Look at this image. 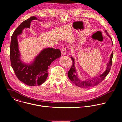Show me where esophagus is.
Returning a JSON list of instances; mask_svg holds the SVG:
<instances>
[{"label": "esophagus", "mask_w": 122, "mask_h": 122, "mask_svg": "<svg viewBox=\"0 0 122 122\" xmlns=\"http://www.w3.org/2000/svg\"><path fill=\"white\" fill-rule=\"evenodd\" d=\"M66 49L65 48H62L61 49V53H62V55L63 56V55H65L66 54Z\"/></svg>", "instance_id": "34e87169"}]
</instances>
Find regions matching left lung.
<instances>
[{
    "mask_svg": "<svg viewBox=\"0 0 122 122\" xmlns=\"http://www.w3.org/2000/svg\"><path fill=\"white\" fill-rule=\"evenodd\" d=\"M105 32L106 33L107 35L111 39L112 43L113 44L112 39L106 30H105ZM112 57H113V52L111 55V56L110 57V60L109 62L107 64L106 69L104 73H103L102 74L100 75L97 77L92 78L91 79H88L85 81H82L79 78V76L78 75L77 72L76 71V68L75 67L74 59L72 57H71L72 61V65L71 67V69H69V71H68L67 73L68 78L69 80H70L71 81H72L76 86L81 88H90V87H92L95 86L98 84L100 82H101L109 73L111 66H112Z\"/></svg>",
    "mask_w": 122,
    "mask_h": 122,
    "instance_id": "left-lung-1",
    "label": "left lung"
}]
</instances>
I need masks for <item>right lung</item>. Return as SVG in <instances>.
I'll return each mask as SVG.
<instances>
[{"mask_svg": "<svg viewBox=\"0 0 122 122\" xmlns=\"http://www.w3.org/2000/svg\"><path fill=\"white\" fill-rule=\"evenodd\" d=\"M34 20L40 21L36 17H31L15 29L11 36L10 45L11 65L16 76L21 81L31 86L40 85L45 82L48 76V66L61 56L59 49L47 48L42 50L31 64H26L22 61L17 36L22 34L24 28H30Z\"/></svg>", "mask_w": 122, "mask_h": 122, "instance_id": "add662e5", "label": "right lung"}]
</instances>
